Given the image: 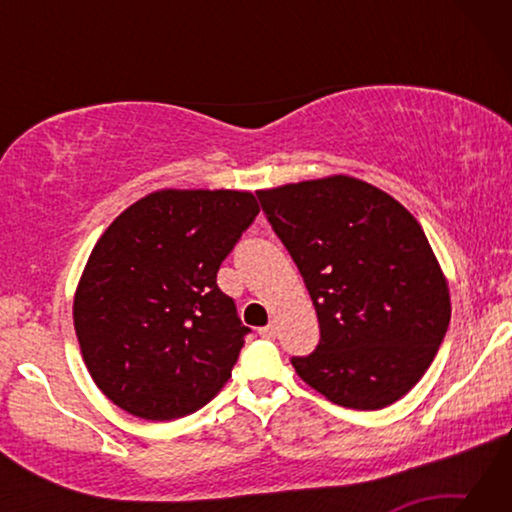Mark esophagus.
<instances>
[{"instance_id":"esophagus-1","label":"esophagus","mask_w":512,"mask_h":512,"mask_svg":"<svg viewBox=\"0 0 512 512\" xmlns=\"http://www.w3.org/2000/svg\"><path fill=\"white\" fill-rule=\"evenodd\" d=\"M259 336H262V339H268V341H271V339H275V336H277V327L271 323V325H266V327H262V329H259Z\"/></svg>"}]
</instances>
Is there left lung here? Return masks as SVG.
Listing matches in <instances>:
<instances>
[{
	"mask_svg": "<svg viewBox=\"0 0 512 512\" xmlns=\"http://www.w3.org/2000/svg\"><path fill=\"white\" fill-rule=\"evenodd\" d=\"M314 300L320 341L293 368L329 402L359 411L418 384L452 316L438 259L413 214L350 176L257 192Z\"/></svg>",
	"mask_w": 512,
	"mask_h": 512,
	"instance_id": "1",
	"label": "left lung"
}]
</instances>
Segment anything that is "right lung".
<instances>
[{
	"label": "right lung",
	"mask_w": 512,
	"mask_h": 512,
	"mask_svg": "<svg viewBox=\"0 0 512 512\" xmlns=\"http://www.w3.org/2000/svg\"><path fill=\"white\" fill-rule=\"evenodd\" d=\"M259 214L250 192L162 189L97 241L74 298L94 384L144 420L201 409L230 379L250 327L216 273Z\"/></svg>",
	"instance_id": "1"
}]
</instances>
